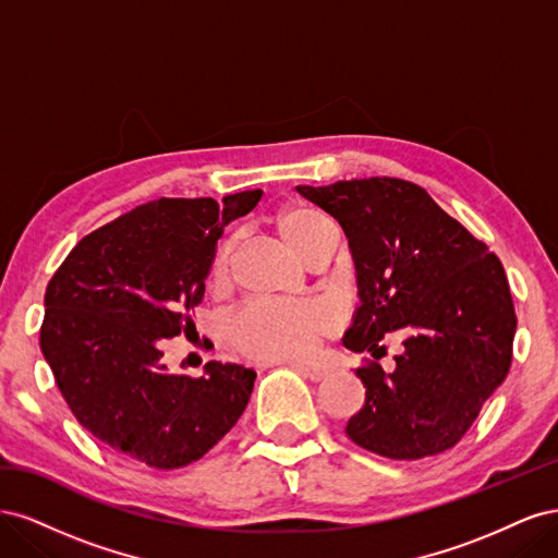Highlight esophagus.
<instances>
[{"label": "esophagus", "instance_id": "obj_1", "mask_svg": "<svg viewBox=\"0 0 558 558\" xmlns=\"http://www.w3.org/2000/svg\"><path fill=\"white\" fill-rule=\"evenodd\" d=\"M293 367L298 369V373H300L302 377H307V379H312V381H320V379H324V377L328 375V369H326V367H318V365L293 363Z\"/></svg>", "mask_w": 558, "mask_h": 558}]
</instances>
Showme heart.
<instances>
[{
  "mask_svg": "<svg viewBox=\"0 0 558 558\" xmlns=\"http://www.w3.org/2000/svg\"><path fill=\"white\" fill-rule=\"evenodd\" d=\"M279 240L300 256L320 234L330 232V223L305 205H286L272 218ZM230 244L216 248L209 265L214 289L228 279ZM335 328V312L324 300L307 298L295 302H251L232 316L230 337L248 356L263 361H295L310 356L320 337Z\"/></svg>",
  "mask_w": 558,
  "mask_h": 558,
  "instance_id": "1",
  "label": "heart"
}]
</instances>
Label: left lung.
I'll return each mask as SVG.
<instances>
[{
	"label": "left lung",
	"mask_w": 558,
	"mask_h": 558,
	"mask_svg": "<svg viewBox=\"0 0 558 558\" xmlns=\"http://www.w3.org/2000/svg\"><path fill=\"white\" fill-rule=\"evenodd\" d=\"M295 191L342 226L356 267L361 307L342 342L375 361L356 369L365 404L347 435L396 461L451 449L510 373L517 314L502 263L412 181ZM393 329L409 340L384 374L378 340Z\"/></svg>",
	"instance_id": "1"
}]
</instances>
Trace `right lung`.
Returning a JSON list of instances; mask_svg holds the SVG:
<instances>
[{
  "label": "right lung",
  "instance_id": "1",
  "mask_svg": "<svg viewBox=\"0 0 558 558\" xmlns=\"http://www.w3.org/2000/svg\"><path fill=\"white\" fill-rule=\"evenodd\" d=\"M260 191L160 197L86 234L46 286L39 344L78 424L158 470L202 459L238 424L256 373L209 361L172 375L162 340L193 324L216 242Z\"/></svg>",
  "mask_w": 558,
  "mask_h": 558
}]
</instances>
